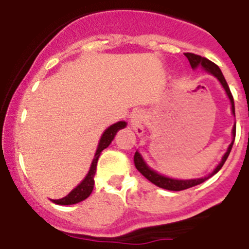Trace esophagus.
Segmentation results:
<instances>
[{
  "mask_svg": "<svg viewBox=\"0 0 249 249\" xmlns=\"http://www.w3.org/2000/svg\"><path fill=\"white\" fill-rule=\"evenodd\" d=\"M131 123L133 129L137 135L143 133V124H144V114L142 111H135L131 116Z\"/></svg>",
  "mask_w": 249,
  "mask_h": 249,
  "instance_id": "34e87169",
  "label": "esophagus"
}]
</instances>
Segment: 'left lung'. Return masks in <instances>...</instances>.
<instances>
[{"label": "left lung", "instance_id": "left-lung-1", "mask_svg": "<svg viewBox=\"0 0 249 249\" xmlns=\"http://www.w3.org/2000/svg\"><path fill=\"white\" fill-rule=\"evenodd\" d=\"M184 56L188 58V61H190L192 68L202 66L204 70H207V71L210 72V73L214 74V76L218 78V81L221 82V85L223 86V89H226V92H227L228 97H230V100H231V105H232V112H233V114L236 116V113H234V101H233V96H232V93H231V89L227 85V81H226L224 76L222 74V72H221V70H219L218 66L215 65V63H213L212 61H210V59H207L206 57H201V56H198V54L187 52V53H184ZM232 133H233V138H236V126L233 127ZM233 142H234V140L232 141V143L230 144L227 152L224 153L223 158H222L221 163L215 167L214 171H213L210 176H207V177H204V178H198V179H186V181H182V179H172V178H168V177H164V176L158 175L157 172L152 171V169L149 168L146 163H144V160H142V157H141V155L138 153V152H136L135 153L133 160H135V166H136V168L138 169V172L142 173V175H143L144 177L148 179V181H151L153 184L160 187V188H164V190L183 191V190H187V188H191V187L197 186V184H201L202 182H204L206 179H208V178L212 177L213 175H215V173L218 172L219 169L222 168V166L224 164V162H226V160L228 158V156H230V152H231V149H232Z\"/></svg>", "mask_w": 249, "mask_h": 249}]
</instances>
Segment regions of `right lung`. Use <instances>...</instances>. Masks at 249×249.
<instances>
[{
    "instance_id": "obj_1",
    "label": "right lung",
    "mask_w": 249,
    "mask_h": 249,
    "mask_svg": "<svg viewBox=\"0 0 249 249\" xmlns=\"http://www.w3.org/2000/svg\"><path fill=\"white\" fill-rule=\"evenodd\" d=\"M123 127H126V122H122V121H121V122L114 123V124H112L111 127H108V128L106 129L105 133H103L102 137H101L100 144H98L97 152H96L93 160H92V164H91V168H89V175L86 176L85 179H83V181L81 182V183L78 184L73 191H71V192L68 193L66 197H63V198L61 199H52L53 203L62 204V206L74 204L83 201V199H86L89 195H91L92 191H93V184H94L93 177H94V173H96V168H97V160L101 155V152L111 144V142L113 141L116 133H117L121 128H123Z\"/></svg>"
}]
</instances>
